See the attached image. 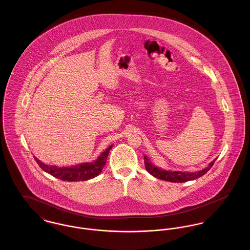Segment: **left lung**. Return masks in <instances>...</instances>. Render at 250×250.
<instances>
[{"label":"left lung","instance_id":"8db88e82","mask_svg":"<svg viewBox=\"0 0 250 250\" xmlns=\"http://www.w3.org/2000/svg\"><path fill=\"white\" fill-rule=\"evenodd\" d=\"M214 161L205 168H203L200 171H196V172H186V171H167L160 169L158 167L154 166L149 159L147 158V156H144V165L146 170L153 175L154 177L160 179V180H164L167 182H173V183H183V182H188L191 180H195V179L200 178L202 175H204L211 167L214 165Z\"/></svg>","mask_w":250,"mask_h":250}]
</instances>
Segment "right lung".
Listing matches in <instances>:
<instances>
[{
  "label": "right lung",
  "instance_id": "add662e5",
  "mask_svg": "<svg viewBox=\"0 0 250 250\" xmlns=\"http://www.w3.org/2000/svg\"><path fill=\"white\" fill-rule=\"evenodd\" d=\"M112 146H109L105 152L93 163H83L79 166L70 167H57L48 166L42 163L35 157L37 164L46 172L56 178L67 181V182H77V181H86L89 179L95 178L101 171L107 162V157L109 150Z\"/></svg>",
  "mask_w": 250,
  "mask_h": 250
}]
</instances>
